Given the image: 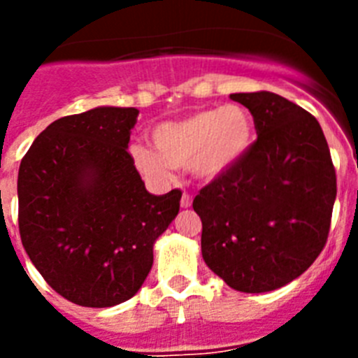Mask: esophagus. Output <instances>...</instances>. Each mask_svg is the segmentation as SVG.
Listing matches in <instances>:
<instances>
[{"label": "esophagus", "mask_w": 358, "mask_h": 358, "mask_svg": "<svg viewBox=\"0 0 358 358\" xmlns=\"http://www.w3.org/2000/svg\"><path fill=\"white\" fill-rule=\"evenodd\" d=\"M189 206H192V195H189V194H182L181 208H189Z\"/></svg>", "instance_id": "obj_1"}]
</instances>
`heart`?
I'll return each instance as SVG.
<instances>
[{
	"label": "heart",
	"instance_id": "1",
	"mask_svg": "<svg viewBox=\"0 0 358 358\" xmlns=\"http://www.w3.org/2000/svg\"><path fill=\"white\" fill-rule=\"evenodd\" d=\"M152 148L134 143L132 163L152 181H169L173 169H189L204 181H213L248 154L255 140V122L245 107L227 103L199 110L181 120L163 122L150 132Z\"/></svg>",
	"mask_w": 358,
	"mask_h": 358
}]
</instances>
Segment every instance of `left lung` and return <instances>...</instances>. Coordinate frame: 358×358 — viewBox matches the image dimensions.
<instances>
[{
    "mask_svg": "<svg viewBox=\"0 0 358 358\" xmlns=\"http://www.w3.org/2000/svg\"><path fill=\"white\" fill-rule=\"evenodd\" d=\"M229 98L251 110L258 140L194 199L202 258L231 289L271 292L321 255L337 177L321 125L303 107L268 91Z\"/></svg>",
    "mask_w": 358,
    "mask_h": 358,
    "instance_id": "8db88e82",
    "label": "left lung"
}]
</instances>
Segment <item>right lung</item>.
I'll use <instances>...</instances> for the list:
<instances>
[{
	"instance_id": "obj_1",
	"label": "right lung",
	"mask_w": 358,
	"mask_h": 358,
	"mask_svg": "<svg viewBox=\"0 0 358 358\" xmlns=\"http://www.w3.org/2000/svg\"><path fill=\"white\" fill-rule=\"evenodd\" d=\"M140 110L94 107L55 120L17 176L19 233L31 264L68 301L106 308L143 285L181 189L152 195L127 152Z\"/></svg>"
}]
</instances>
